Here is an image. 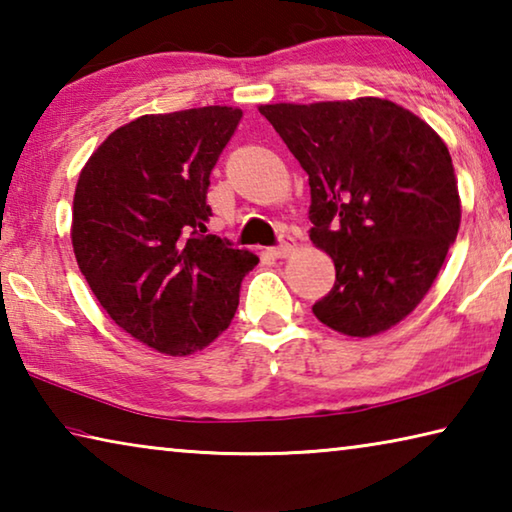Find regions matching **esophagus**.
Segmentation results:
<instances>
[{
	"label": "esophagus",
	"mask_w": 512,
	"mask_h": 512,
	"mask_svg": "<svg viewBox=\"0 0 512 512\" xmlns=\"http://www.w3.org/2000/svg\"><path fill=\"white\" fill-rule=\"evenodd\" d=\"M293 248H296V241H293V237L284 235L282 244H280V246H275V248H271V250H268V253H271V255H273V257H277V259H284V257H289V255L293 253Z\"/></svg>",
	"instance_id": "esophagus-1"
}]
</instances>
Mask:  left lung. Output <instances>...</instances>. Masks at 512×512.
<instances>
[{
  "label": "left lung",
  "mask_w": 512,
  "mask_h": 512,
  "mask_svg": "<svg viewBox=\"0 0 512 512\" xmlns=\"http://www.w3.org/2000/svg\"><path fill=\"white\" fill-rule=\"evenodd\" d=\"M259 112L307 171L309 237L336 266L316 318L359 339L395 327L429 293L461 225L443 137L379 97L266 103Z\"/></svg>",
  "instance_id": "8db88e82"
}]
</instances>
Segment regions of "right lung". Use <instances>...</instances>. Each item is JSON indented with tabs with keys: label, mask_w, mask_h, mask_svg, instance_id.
<instances>
[{
	"label": "right lung",
	"mask_w": 512,
	"mask_h": 512,
	"mask_svg": "<svg viewBox=\"0 0 512 512\" xmlns=\"http://www.w3.org/2000/svg\"><path fill=\"white\" fill-rule=\"evenodd\" d=\"M244 112L142 115L99 144L74 192L72 248L108 316L149 348L187 357L235 318L259 257L203 235L210 173Z\"/></svg>",
	"instance_id": "obj_1"
}]
</instances>
